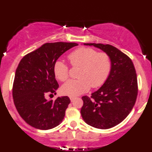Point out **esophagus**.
<instances>
[{
    "mask_svg": "<svg viewBox=\"0 0 152 152\" xmlns=\"http://www.w3.org/2000/svg\"><path fill=\"white\" fill-rule=\"evenodd\" d=\"M75 96H70V100H72V101H73V100H75Z\"/></svg>",
    "mask_w": 152,
    "mask_h": 152,
    "instance_id": "esophagus-1",
    "label": "esophagus"
}]
</instances>
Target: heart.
<instances>
[{
  "label": "heart",
  "mask_w": 152,
  "mask_h": 152,
  "mask_svg": "<svg viewBox=\"0 0 152 152\" xmlns=\"http://www.w3.org/2000/svg\"><path fill=\"white\" fill-rule=\"evenodd\" d=\"M68 60L73 67H80L77 80H71L61 87L64 94L77 96L91 88H99L108 78L112 63L110 57L104 52L89 47H80L68 55ZM55 77L60 81L69 78V68L62 61L58 60L53 67Z\"/></svg>",
  "instance_id": "b5f03b06"
}]
</instances>
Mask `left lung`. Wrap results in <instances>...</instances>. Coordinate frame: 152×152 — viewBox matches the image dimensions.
<instances>
[{
	"instance_id": "1",
	"label": "left lung",
	"mask_w": 152,
	"mask_h": 152,
	"mask_svg": "<svg viewBox=\"0 0 152 152\" xmlns=\"http://www.w3.org/2000/svg\"><path fill=\"white\" fill-rule=\"evenodd\" d=\"M102 49L110 57L112 67L108 78L91 96H84L80 110L87 124L107 129L123 122L133 108L138 95L135 67L129 57L109 44L84 43Z\"/></svg>"
}]
</instances>
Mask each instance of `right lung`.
<instances>
[{"mask_svg": "<svg viewBox=\"0 0 152 152\" xmlns=\"http://www.w3.org/2000/svg\"><path fill=\"white\" fill-rule=\"evenodd\" d=\"M77 45L75 42H48L28 53L20 61L13 84L14 105L24 121L36 129H50L62 122L70 103L67 96L48 100L59 85L54 64L63 53Z\"/></svg>", "mask_w": 152, "mask_h": 152, "instance_id": "1", "label": "right lung"}]
</instances>
